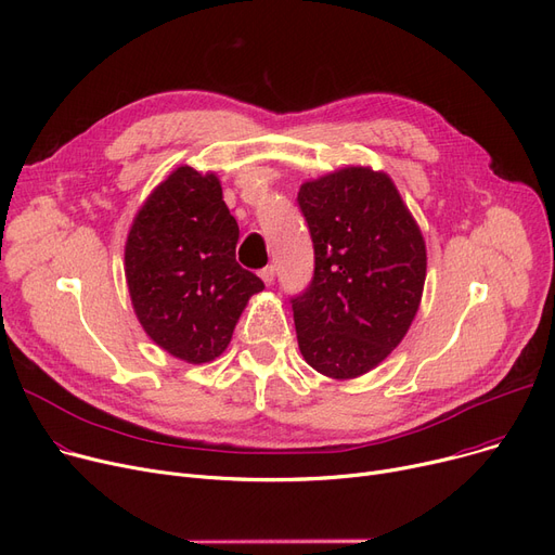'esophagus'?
I'll return each instance as SVG.
<instances>
[{"mask_svg":"<svg viewBox=\"0 0 555 555\" xmlns=\"http://www.w3.org/2000/svg\"><path fill=\"white\" fill-rule=\"evenodd\" d=\"M274 276H276V268H274V266H266V268L260 270V279L266 281L268 285H272V283H274Z\"/></svg>","mask_w":555,"mask_h":555,"instance_id":"esophagus-1","label":"esophagus"}]
</instances>
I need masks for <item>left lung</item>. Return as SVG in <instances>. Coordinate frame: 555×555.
<instances>
[{
	"label": "left lung",
	"mask_w": 555,
	"mask_h": 555,
	"mask_svg": "<svg viewBox=\"0 0 555 555\" xmlns=\"http://www.w3.org/2000/svg\"><path fill=\"white\" fill-rule=\"evenodd\" d=\"M314 270L289 297L304 360L337 380L380 364L412 326L425 285V241L385 172L351 166L306 182Z\"/></svg>",
	"instance_id": "left-lung-1"
}]
</instances>
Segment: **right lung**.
<instances>
[{
  "instance_id": "add662e5",
  "label": "right lung",
  "mask_w": 555,
  "mask_h": 555,
  "mask_svg": "<svg viewBox=\"0 0 555 555\" xmlns=\"http://www.w3.org/2000/svg\"><path fill=\"white\" fill-rule=\"evenodd\" d=\"M238 222L216 175L180 166L134 218L126 279L143 331L191 364L218 358L262 283L236 262Z\"/></svg>"
}]
</instances>
